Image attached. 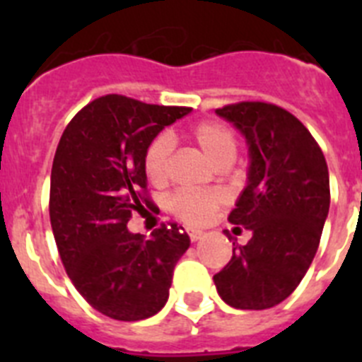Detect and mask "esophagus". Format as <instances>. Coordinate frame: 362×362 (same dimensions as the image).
I'll return each mask as SVG.
<instances>
[{
  "mask_svg": "<svg viewBox=\"0 0 362 362\" xmlns=\"http://www.w3.org/2000/svg\"><path fill=\"white\" fill-rule=\"evenodd\" d=\"M187 232H188V235H190L192 243H197L199 239H203V235H204L203 230H199V228H187Z\"/></svg>",
  "mask_w": 362,
  "mask_h": 362,
  "instance_id": "obj_1",
  "label": "esophagus"
}]
</instances>
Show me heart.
I'll use <instances>...</instances> for the list:
<instances>
[{"instance_id": "obj_1", "label": "heart", "mask_w": 362, "mask_h": 362, "mask_svg": "<svg viewBox=\"0 0 362 362\" xmlns=\"http://www.w3.org/2000/svg\"><path fill=\"white\" fill-rule=\"evenodd\" d=\"M190 137L194 139L203 156L219 166L223 163H232L235 158V137L232 130L217 121H201L190 130ZM174 148V143L166 134H161L153 139L145 152V174L153 185L165 183L168 174V161ZM219 194L209 192H177L168 199V209L187 223H203L209 219L210 214L219 206Z\"/></svg>"}]
</instances>
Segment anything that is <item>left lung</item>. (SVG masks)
Wrapping results in <instances>:
<instances>
[{
	"label": "left lung",
	"mask_w": 362,
	"mask_h": 362,
	"mask_svg": "<svg viewBox=\"0 0 362 362\" xmlns=\"http://www.w3.org/2000/svg\"><path fill=\"white\" fill-rule=\"evenodd\" d=\"M216 114L248 146L246 187L228 221L252 238L233 243L232 259L214 283L232 308L267 310L297 288L315 257L330 210L328 166L312 134L284 108L245 101ZM238 226L233 232H241Z\"/></svg>",
	"instance_id": "1"
}]
</instances>
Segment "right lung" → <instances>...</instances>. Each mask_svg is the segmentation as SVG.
I'll use <instances>...</instances> for the list:
<instances>
[{
  "instance_id": "1",
  "label": "right lung",
  "mask_w": 362,
  "mask_h": 362,
  "mask_svg": "<svg viewBox=\"0 0 362 362\" xmlns=\"http://www.w3.org/2000/svg\"><path fill=\"white\" fill-rule=\"evenodd\" d=\"M185 107L146 105L124 95L94 99L63 132L50 174V225L70 281L98 312L141 321L168 300L174 268L188 250L181 226L163 225L145 239L132 212L145 210V152Z\"/></svg>"
}]
</instances>
